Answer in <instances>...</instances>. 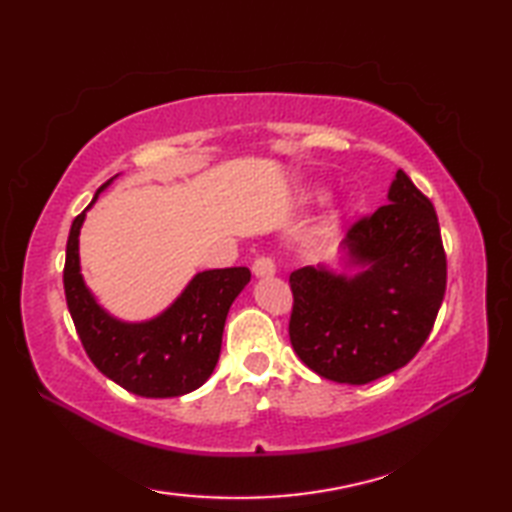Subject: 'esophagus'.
Returning <instances> with one entry per match:
<instances>
[{
	"label": "esophagus",
	"mask_w": 512,
	"mask_h": 512,
	"mask_svg": "<svg viewBox=\"0 0 512 512\" xmlns=\"http://www.w3.org/2000/svg\"><path fill=\"white\" fill-rule=\"evenodd\" d=\"M275 270H277L275 262H273V259H270V257H266V255L257 257L255 262H253V273H255L257 277H270V275H275Z\"/></svg>",
	"instance_id": "esophagus-1"
}]
</instances>
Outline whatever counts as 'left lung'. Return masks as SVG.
Wrapping results in <instances>:
<instances>
[{
	"mask_svg": "<svg viewBox=\"0 0 512 512\" xmlns=\"http://www.w3.org/2000/svg\"><path fill=\"white\" fill-rule=\"evenodd\" d=\"M387 198L343 239L361 273L306 266L290 275V343L312 372L334 383L365 385L405 367L427 341L447 290L431 200L402 169Z\"/></svg>",
	"mask_w": 512,
	"mask_h": 512,
	"instance_id": "1",
	"label": "left lung"
}]
</instances>
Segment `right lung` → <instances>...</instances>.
<instances>
[{
	"label": "right lung",
	"instance_id": "add662e5",
	"mask_svg": "<svg viewBox=\"0 0 512 512\" xmlns=\"http://www.w3.org/2000/svg\"><path fill=\"white\" fill-rule=\"evenodd\" d=\"M112 180L96 191L90 206ZM83 220L85 211L74 217L70 228L63 288L76 334L90 361L116 385L143 398H173L204 385L220 358L228 308L250 281V270L244 266L204 270L156 319L118 321L83 284L79 266Z\"/></svg>",
	"mask_w": 512,
	"mask_h": 512
}]
</instances>
